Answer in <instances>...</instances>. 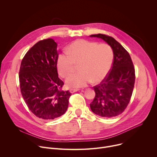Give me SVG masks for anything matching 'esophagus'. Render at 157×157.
Returning <instances> with one entry per match:
<instances>
[{"label":"esophagus","instance_id":"obj_1","mask_svg":"<svg viewBox=\"0 0 157 157\" xmlns=\"http://www.w3.org/2000/svg\"><path fill=\"white\" fill-rule=\"evenodd\" d=\"M79 90V89H73V88H71V89L69 90V91H70V93H75V92L78 91Z\"/></svg>","mask_w":157,"mask_h":157}]
</instances>
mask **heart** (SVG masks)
Returning a JSON list of instances; mask_svg holds the SVG:
<instances>
[{"instance_id": "b5f03b06", "label": "heart", "mask_w": 157, "mask_h": 157, "mask_svg": "<svg viewBox=\"0 0 157 157\" xmlns=\"http://www.w3.org/2000/svg\"><path fill=\"white\" fill-rule=\"evenodd\" d=\"M113 61L111 47L105 43L79 39L71 43L67 52L61 54L57 61V68L63 78H66L78 64L79 72L66 79L69 88H79L93 82L101 81L108 74Z\"/></svg>"}]
</instances>
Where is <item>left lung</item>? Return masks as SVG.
I'll use <instances>...</instances> for the list:
<instances>
[{
    "mask_svg": "<svg viewBox=\"0 0 157 157\" xmlns=\"http://www.w3.org/2000/svg\"><path fill=\"white\" fill-rule=\"evenodd\" d=\"M90 37L101 38L106 42L114 56L109 72L93 87L96 94L90 108L99 117H115L124 111L130 101L135 81V67L129 53L113 37L102 34Z\"/></svg>",
    "mask_w": 157,
    "mask_h": 157,
    "instance_id": "obj_1",
    "label": "left lung"
}]
</instances>
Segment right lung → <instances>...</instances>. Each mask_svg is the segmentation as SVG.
<instances>
[{
  "mask_svg": "<svg viewBox=\"0 0 157 157\" xmlns=\"http://www.w3.org/2000/svg\"><path fill=\"white\" fill-rule=\"evenodd\" d=\"M57 43L39 40L27 52L19 70L20 88L28 108L37 118L54 120L66 113L71 93L58 77Z\"/></svg>",
  "mask_w": 157,
  "mask_h": 157,
  "instance_id": "obj_1",
  "label": "right lung"
}]
</instances>
